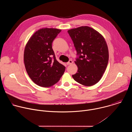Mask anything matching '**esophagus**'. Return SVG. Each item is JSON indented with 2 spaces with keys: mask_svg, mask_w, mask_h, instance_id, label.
Returning <instances> with one entry per match:
<instances>
[{
  "mask_svg": "<svg viewBox=\"0 0 132 132\" xmlns=\"http://www.w3.org/2000/svg\"><path fill=\"white\" fill-rule=\"evenodd\" d=\"M72 63H73V62H72V60H69L67 63H66V64L67 65H71V64H72Z\"/></svg>",
  "mask_w": 132,
  "mask_h": 132,
  "instance_id": "34e87169",
  "label": "esophagus"
}]
</instances>
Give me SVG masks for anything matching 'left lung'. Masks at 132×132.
<instances>
[{"label":"left lung","mask_w":132,"mask_h":132,"mask_svg":"<svg viewBox=\"0 0 132 132\" xmlns=\"http://www.w3.org/2000/svg\"><path fill=\"white\" fill-rule=\"evenodd\" d=\"M77 55L75 61L78 67L73 79L79 84L90 87L98 83L102 78L109 61V50L102 34L88 26L68 30Z\"/></svg>","instance_id":"obj_1"}]
</instances>
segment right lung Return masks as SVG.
I'll return each instance as SVG.
<instances>
[{
  "mask_svg": "<svg viewBox=\"0 0 132 132\" xmlns=\"http://www.w3.org/2000/svg\"><path fill=\"white\" fill-rule=\"evenodd\" d=\"M61 31L56 28L40 29L31 36L25 46L26 71L31 79L39 86L46 88L53 86L65 71V67L56 60L52 46Z\"/></svg>",
  "mask_w": 132,
  "mask_h": 132,
  "instance_id": "obj_1",
  "label": "right lung"
}]
</instances>
